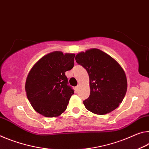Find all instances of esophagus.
Wrapping results in <instances>:
<instances>
[{
	"label": "esophagus",
	"mask_w": 149,
	"mask_h": 149,
	"mask_svg": "<svg viewBox=\"0 0 149 149\" xmlns=\"http://www.w3.org/2000/svg\"><path fill=\"white\" fill-rule=\"evenodd\" d=\"M79 88H80V84H78V85H77V90H79Z\"/></svg>",
	"instance_id": "esophagus-1"
}]
</instances>
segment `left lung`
<instances>
[{
	"label": "left lung",
	"mask_w": 149,
	"mask_h": 149,
	"mask_svg": "<svg viewBox=\"0 0 149 149\" xmlns=\"http://www.w3.org/2000/svg\"><path fill=\"white\" fill-rule=\"evenodd\" d=\"M78 64L87 70L91 94L83 101L88 110L97 115H105L119 106L125 96L127 81L121 65L98 49L80 52L75 57Z\"/></svg>",
	"instance_id": "8db88e82"
}]
</instances>
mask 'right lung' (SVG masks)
Returning <instances> with one entry per match:
<instances>
[{"label":"right lung","mask_w":149,"mask_h":149,"mask_svg":"<svg viewBox=\"0 0 149 149\" xmlns=\"http://www.w3.org/2000/svg\"><path fill=\"white\" fill-rule=\"evenodd\" d=\"M74 53L53 52L35 63L26 78V96L31 106L47 118L64 112L74 91L68 85L65 72L74 67Z\"/></svg>","instance_id":"obj_1"}]
</instances>
